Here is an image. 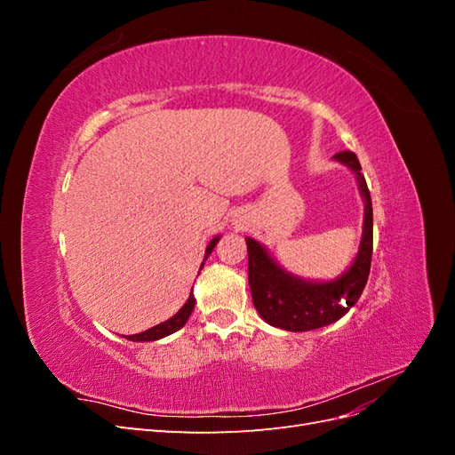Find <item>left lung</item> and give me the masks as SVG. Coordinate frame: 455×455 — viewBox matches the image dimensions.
<instances>
[{"instance_id": "obj_1", "label": "left lung", "mask_w": 455, "mask_h": 455, "mask_svg": "<svg viewBox=\"0 0 455 455\" xmlns=\"http://www.w3.org/2000/svg\"><path fill=\"white\" fill-rule=\"evenodd\" d=\"M336 161L349 167L359 182L361 196L364 199V226L359 252L353 266L334 281L315 283L304 281L296 275L286 273L267 251L254 239H246L249 251V284L252 292L254 307L261 319L271 326H277L288 332H307L339 321L361 298L371 264V201L361 163L353 151H339ZM346 299L347 308H343L340 299Z\"/></svg>"}]
</instances>
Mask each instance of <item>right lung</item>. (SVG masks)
Listing matches in <instances>:
<instances>
[{"label":"right lung","instance_id":"1","mask_svg":"<svg viewBox=\"0 0 455 455\" xmlns=\"http://www.w3.org/2000/svg\"><path fill=\"white\" fill-rule=\"evenodd\" d=\"M218 239H220V237H214V239L209 243V246H206L204 259L209 258V254L214 251V246H216ZM204 259H203V264H201V269H203V266H204ZM194 307H196V298H194V294H189V298H188L186 304L182 306V309L178 311L174 316H171L169 321H164V323H161V324H157V326H154V328H148L146 332L132 334V336H129L127 339H131V341H156V339H161V338H164V336H169V334L176 332V330H180V328L188 323L189 315H191V311H194Z\"/></svg>","mask_w":455,"mask_h":455}]
</instances>
